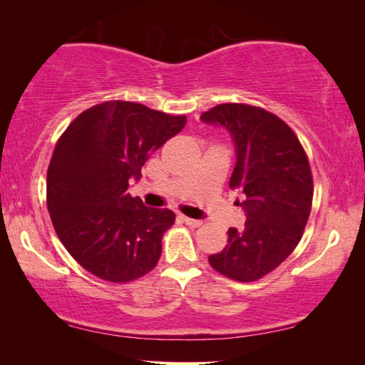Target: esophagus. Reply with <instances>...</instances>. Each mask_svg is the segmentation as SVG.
I'll list each match as a JSON object with an SVG mask.
<instances>
[{"mask_svg":"<svg viewBox=\"0 0 365 365\" xmlns=\"http://www.w3.org/2000/svg\"><path fill=\"white\" fill-rule=\"evenodd\" d=\"M182 220L185 222V224L190 225V227H200L202 222L197 220V219H191V217H187V215H182Z\"/></svg>","mask_w":365,"mask_h":365,"instance_id":"esophagus-1","label":"esophagus"}]
</instances>
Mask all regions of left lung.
<instances>
[{"label":"left lung","mask_w":365,"mask_h":365,"mask_svg":"<svg viewBox=\"0 0 365 365\" xmlns=\"http://www.w3.org/2000/svg\"><path fill=\"white\" fill-rule=\"evenodd\" d=\"M200 119L225 128L235 145L230 188L245 195L243 230L228 228L227 246L209 256L222 275L255 282L285 261L299 243L312 206V175L292 128L265 109L219 104Z\"/></svg>","instance_id":"1"}]
</instances>
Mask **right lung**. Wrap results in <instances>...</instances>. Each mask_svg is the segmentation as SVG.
Wrapping results in <instances>:
<instances>
[{"label": "right lung", "instance_id": "right-lung-1", "mask_svg": "<svg viewBox=\"0 0 365 365\" xmlns=\"http://www.w3.org/2000/svg\"><path fill=\"white\" fill-rule=\"evenodd\" d=\"M185 123V115L108 101L83 110L59 138L48 168V211L61 243L90 274L123 283L158 264L175 214L146 207L127 190Z\"/></svg>", "mask_w": 365, "mask_h": 365}]
</instances>
